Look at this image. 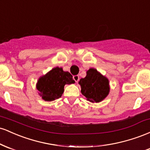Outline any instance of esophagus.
<instances>
[{"mask_svg": "<svg viewBox=\"0 0 150 150\" xmlns=\"http://www.w3.org/2000/svg\"><path fill=\"white\" fill-rule=\"evenodd\" d=\"M73 80L75 81V82H77L80 80V77H79V75H74L73 76Z\"/></svg>", "mask_w": 150, "mask_h": 150, "instance_id": "obj_1", "label": "esophagus"}]
</instances>
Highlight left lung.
Segmentation results:
<instances>
[{
  "label": "left lung",
  "instance_id": "8db88e82",
  "mask_svg": "<svg viewBox=\"0 0 150 150\" xmlns=\"http://www.w3.org/2000/svg\"><path fill=\"white\" fill-rule=\"evenodd\" d=\"M86 73V77L81 78L78 82L81 93L90 102H101L109 94V80L95 68H89Z\"/></svg>",
  "mask_w": 150,
  "mask_h": 150
}]
</instances>
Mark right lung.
Here are the masks:
<instances>
[{
    "label": "right lung",
    "instance_id": "1",
    "mask_svg": "<svg viewBox=\"0 0 150 150\" xmlns=\"http://www.w3.org/2000/svg\"><path fill=\"white\" fill-rule=\"evenodd\" d=\"M75 83L69 72L56 67L38 79L36 87L38 94L46 101H52L59 99L64 92V86Z\"/></svg>",
    "mask_w": 150,
    "mask_h": 150
}]
</instances>
